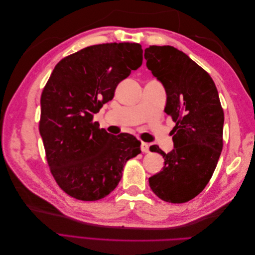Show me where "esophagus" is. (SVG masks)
<instances>
[{"label": "esophagus", "instance_id": "1", "mask_svg": "<svg viewBox=\"0 0 255 255\" xmlns=\"http://www.w3.org/2000/svg\"><path fill=\"white\" fill-rule=\"evenodd\" d=\"M140 149H141V151H142L143 153H148V152H150V145H149L148 143H146V142H141Z\"/></svg>", "mask_w": 255, "mask_h": 255}]
</instances>
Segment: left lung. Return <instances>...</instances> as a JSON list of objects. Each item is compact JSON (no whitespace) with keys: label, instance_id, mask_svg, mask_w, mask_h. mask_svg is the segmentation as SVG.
Instances as JSON below:
<instances>
[{"label":"left lung","instance_id":"obj_1","mask_svg":"<svg viewBox=\"0 0 255 255\" xmlns=\"http://www.w3.org/2000/svg\"><path fill=\"white\" fill-rule=\"evenodd\" d=\"M144 58L165 87V113L175 122L172 151L150 146L164 157L165 166L149 177V185L164 201L185 203L205 188L222 151L225 115L218 91L204 69L170 45H150Z\"/></svg>","mask_w":255,"mask_h":255}]
</instances>
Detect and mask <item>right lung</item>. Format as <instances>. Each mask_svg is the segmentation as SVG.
Wrapping results in <instances>:
<instances>
[{"instance_id": "add662e5", "label": "right lung", "mask_w": 255, "mask_h": 255, "mask_svg": "<svg viewBox=\"0 0 255 255\" xmlns=\"http://www.w3.org/2000/svg\"><path fill=\"white\" fill-rule=\"evenodd\" d=\"M141 64L139 43L114 42L82 49L54 68L40 99L39 132L51 173L69 196L97 201L110 195L127 161L141 152L133 135H111L92 121Z\"/></svg>"}]
</instances>
